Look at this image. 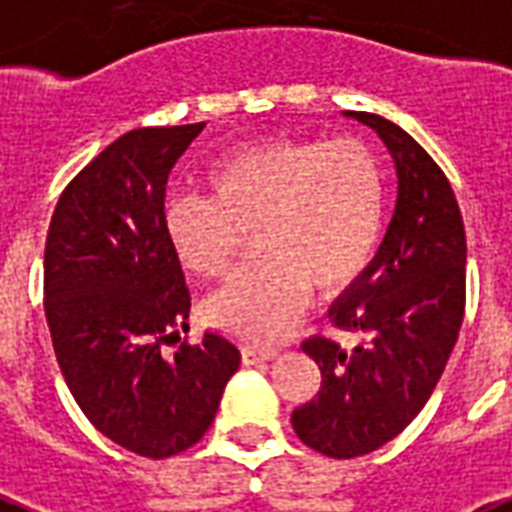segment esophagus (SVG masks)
I'll list each match as a JSON object with an SVG mask.
<instances>
[{
    "mask_svg": "<svg viewBox=\"0 0 512 512\" xmlns=\"http://www.w3.org/2000/svg\"><path fill=\"white\" fill-rule=\"evenodd\" d=\"M272 358H277V350H259V347H251V344H245L243 347L245 366H256V363H264V360Z\"/></svg>",
    "mask_w": 512,
    "mask_h": 512,
    "instance_id": "1",
    "label": "esophagus"
}]
</instances>
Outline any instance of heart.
I'll return each instance as SVG.
<instances>
[{
	"mask_svg": "<svg viewBox=\"0 0 512 512\" xmlns=\"http://www.w3.org/2000/svg\"><path fill=\"white\" fill-rule=\"evenodd\" d=\"M205 181L211 197H170L162 224L176 259L205 277L224 275L251 232L259 259L208 301V320L237 339L277 342L307 291H342L374 259L384 181L360 138L240 146Z\"/></svg>",
	"mask_w": 512,
	"mask_h": 512,
	"instance_id": "obj_1",
	"label": "heart"
}]
</instances>
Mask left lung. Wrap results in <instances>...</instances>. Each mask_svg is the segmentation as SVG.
Listing matches in <instances>:
<instances>
[{
  "mask_svg": "<svg viewBox=\"0 0 512 512\" xmlns=\"http://www.w3.org/2000/svg\"><path fill=\"white\" fill-rule=\"evenodd\" d=\"M382 138L395 162L398 200L379 251L331 304L336 328L301 344L320 368V392L291 414L310 449L334 459L371 454L425 408L465 315V224L449 178L422 146L379 114L344 112Z\"/></svg>",
  "mask_w": 512,
  "mask_h": 512,
  "instance_id": "1",
  "label": "left lung"
}]
</instances>
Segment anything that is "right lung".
I'll use <instances>...</instances> for the list:
<instances>
[{
	"instance_id": "obj_1",
	"label": "right lung",
	"mask_w": 512,
	"mask_h": 512,
	"mask_svg": "<svg viewBox=\"0 0 512 512\" xmlns=\"http://www.w3.org/2000/svg\"><path fill=\"white\" fill-rule=\"evenodd\" d=\"M202 128L117 138L63 189L47 232L45 315L63 379L98 433L149 459L200 441L240 368L237 344L213 331L162 355L189 328V288L162 224L165 184Z\"/></svg>"
}]
</instances>
